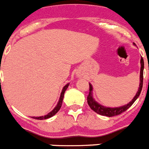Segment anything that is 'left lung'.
<instances>
[{"label": "left lung", "mask_w": 149, "mask_h": 149, "mask_svg": "<svg viewBox=\"0 0 149 149\" xmlns=\"http://www.w3.org/2000/svg\"><path fill=\"white\" fill-rule=\"evenodd\" d=\"M140 63H141V69H140V87L138 89L137 93H136V96L134 97V99L130 102L128 104L124 106L119 107V108H107V107H104L96 102L94 100H93V96H92V91H93V88L91 84H89V94H88V97H87V100H88V104L89 105L90 108L95 111L96 113H99L102 116H113L119 115L120 113H123L125 111H126L127 109L130 108V107L134 104L135 101L136 100L139 96H140V93H141L142 88H143V69H144V61H143V57H141V60H140Z\"/></svg>", "instance_id": "left-lung-1"}]
</instances>
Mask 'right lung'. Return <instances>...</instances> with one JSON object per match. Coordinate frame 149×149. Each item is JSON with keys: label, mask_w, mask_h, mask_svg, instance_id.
<instances>
[{"label": "right lung", "mask_w": 149, "mask_h": 149, "mask_svg": "<svg viewBox=\"0 0 149 149\" xmlns=\"http://www.w3.org/2000/svg\"><path fill=\"white\" fill-rule=\"evenodd\" d=\"M68 85H69V84H66L64 88H63V90L62 91H61V96H60V99H59V101H58V104H57V105L56 106V108H54V109L53 110V111H51V112H49V113H48L47 115H45V116H38V117H33L34 118V119H36V120H46V119H48V118L51 117V116H54L55 114H56L57 112H58V111L60 110V108H61V104H62V101H63V99H64V95H65V91L67 90V88H68Z\"/></svg>", "instance_id": "1"}]
</instances>
